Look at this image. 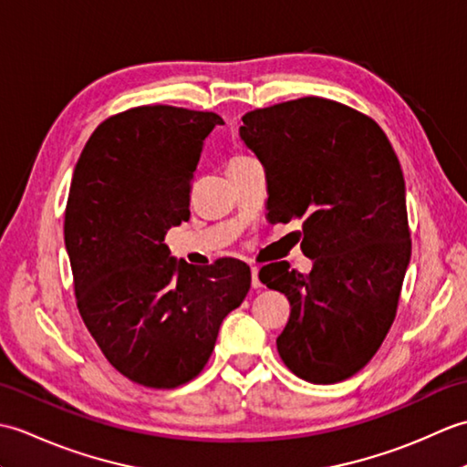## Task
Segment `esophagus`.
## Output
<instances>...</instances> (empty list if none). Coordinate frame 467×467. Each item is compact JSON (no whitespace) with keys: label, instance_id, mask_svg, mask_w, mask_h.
Segmentation results:
<instances>
[{"label":"esophagus","instance_id":"obj_1","mask_svg":"<svg viewBox=\"0 0 467 467\" xmlns=\"http://www.w3.org/2000/svg\"><path fill=\"white\" fill-rule=\"evenodd\" d=\"M251 276H253V286L254 289H261V281H259V269L256 266H251Z\"/></svg>","mask_w":467,"mask_h":467}]
</instances>
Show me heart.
I'll return each instance as SVG.
<instances>
[{
	"label": "heart",
	"instance_id": "b5f03b06",
	"mask_svg": "<svg viewBox=\"0 0 467 467\" xmlns=\"http://www.w3.org/2000/svg\"><path fill=\"white\" fill-rule=\"evenodd\" d=\"M234 158H239V156H234Z\"/></svg>",
	"mask_w": 467,
	"mask_h": 467
}]
</instances>
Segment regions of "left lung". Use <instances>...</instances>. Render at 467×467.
<instances>
[{
  "label": "left lung",
  "instance_id": "1",
  "mask_svg": "<svg viewBox=\"0 0 467 467\" xmlns=\"http://www.w3.org/2000/svg\"><path fill=\"white\" fill-rule=\"evenodd\" d=\"M239 134L265 168L269 221L303 218L313 261L259 273L291 303L276 349L301 379L339 383L381 347L411 259L398 156L371 118L315 96L244 114Z\"/></svg>",
  "mask_w": 467,
  "mask_h": 467
}]
</instances>
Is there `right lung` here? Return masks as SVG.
Returning <instances> with one entry per match:
<instances>
[{
    "label": "right lung",
    "instance_id": "add662e5",
    "mask_svg": "<svg viewBox=\"0 0 467 467\" xmlns=\"http://www.w3.org/2000/svg\"><path fill=\"white\" fill-rule=\"evenodd\" d=\"M214 112L140 106L108 118L78 158L64 241L82 319L114 369L154 389L202 371L224 317L251 289L236 259L176 261L164 244L191 218V182Z\"/></svg>",
    "mask_w": 467,
    "mask_h": 467
}]
</instances>
